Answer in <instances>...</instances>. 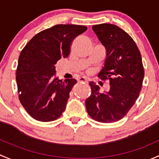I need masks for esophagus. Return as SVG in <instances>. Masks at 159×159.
Returning a JSON list of instances; mask_svg holds the SVG:
<instances>
[{
  "label": "esophagus",
  "mask_w": 159,
  "mask_h": 159,
  "mask_svg": "<svg viewBox=\"0 0 159 159\" xmlns=\"http://www.w3.org/2000/svg\"><path fill=\"white\" fill-rule=\"evenodd\" d=\"M78 82L79 83H84V82H87V79L86 77H80L79 80H78Z\"/></svg>",
  "instance_id": "esophagus-1"
}]
</instances>
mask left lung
Masks as SVG:
<instances>
[{"label":"left lung","instance_id":"8db88e82","mask_svg":"<svg viewBox=\"0 0 159 159\" xmlns=\"http://www.w3.org/2000/svg\"><path fill=\"white\" fill-rule=\"evenodd\" d=\"M93 30L107 51L98 76L102 81L109 80L110 89L100 93L99 86L90 82L86 111L97 122H115L127 115L139 96L145 75L142 56L133 39L118 26L97 24Z\"/></svg>","mask_w":159,"mask_h":159}]
</instances>
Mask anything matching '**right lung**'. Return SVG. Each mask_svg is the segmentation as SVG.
<instances>
[{
  "label": "right lung",
  "instance_id": "right-lung-1",
  "mask_svg": "<svg viewBox=\"0 0 159 159\" xmlns=\"http://www.w3.org/2000/svg\"><path fill=\"white\" fill-rule=\"evenodd\" d=\"M86 30L85 26L57 24L36 34L21 50L16 71L19 99L36 120L54 121L66 109L76 80L54 78L55 64L68 57L73 40Z\"/></svg>",
  "mask_w": 159,
  "mask_h": 159
}]
</instances>
